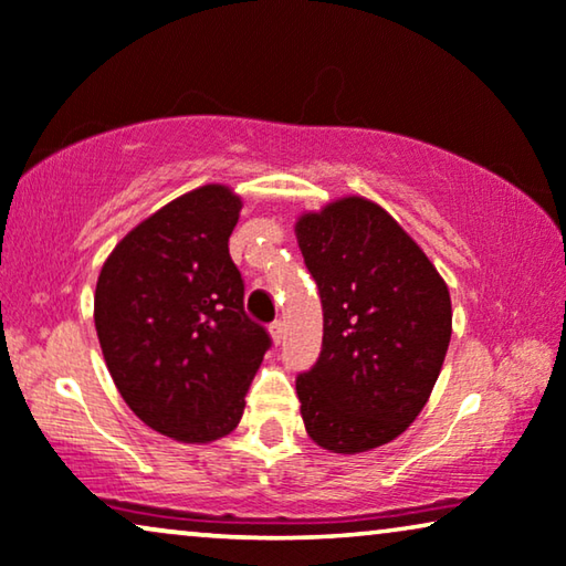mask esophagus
Instances as JSON below:
<instances>
[{"label": "esophagus", "instance_id": "esophagus-1", "mask_svg": "<svg viewBox=\"0 0 566 566\" xmlns=\"http://www.w3.org/2000/svg\"><path fill=\"white\" fill-rule=\"evenodd\" d=\"M270 337H273V343H275V345H281V343H283V337H285V327H283V322H273V324H270Z\"/></svg>", "mask_w": 566, "mask_h": 566}]
</instances>
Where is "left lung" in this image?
<instances>
[{
    "label": "left lung",
    "mask_w": 566,
    "mask_h": 566,
    "mask_svg": "<svg viewBox=\"0 0 566 566\" xmlns=\"http://www.w3.org/2000/svg\"><path fill=\"white\" fill-rule=\"evenodd\" d=\"M293 231L324 312L319 360L296 378L306 432L329 453L374 451L428 405L451 343V293L420 244L363 196L304 211Z\"/></svg>",
    "instance_id": "left-lung-1"
}]
</instances>
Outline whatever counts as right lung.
<instances>
[{"label": "right lung", "mask_w": 566, "mask_h": 566, "mask_svg": "<svg viewBox=\"0 0 566 566\" xmlns=\"http://www.w3.org/2000/svg\"><path fill=\"white\" fill-rule=\"evenodd\" d=\"M239 211L229 185H200L130 229L97 277L107 370L130 412L177 443H211L237 428L270 347L244 314L229 258Z\"/></svg>", "instance_id": "add662e5"}]
</instances>
